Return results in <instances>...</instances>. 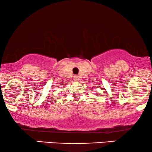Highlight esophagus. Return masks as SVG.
Returning <instances> with one entry per match:
<instances>
[{
	"instance_id": "obj_1",
	"label": "esophagus",
	"mask_w": 152,
	"mask_h": 152,
	"mask_svg": "<svg viewBox=\"0 0 152 152\" xmlns=\"http://www.w3.org/2000/svg\"><path fill=\"white\" fill-rule=\"evenodd\" d=\"M74 80H75V81L78 80V77H77V76H75V79H74Z\"/></svg>"
}]
</instances>
